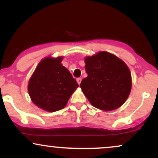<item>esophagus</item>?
I'll list each match as a JSON object with an SVG mask.
<instances>
[{"instance_id":"1","label":"esophagus","mask_w":158,"mask_h":158,"mask_svg":"<svg viewBox=\"0 0 158 158\" xmlns=\"http://www.w3.org/2000/svg\"><path fill=\"white\" fill-rule=\"evenodd\" d=\"M77 81L78 84L80 85V83H81V78H77Z\"/></svg>"}]
</instances>
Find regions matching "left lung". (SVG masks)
Returning a JSON list of instances; mask_svg holds the SVG:
<instances>
[{"instance_id": "8db88e82", "label": "left lung", "mask_w": 158, "mask_h": 158, "mask_svg": "<svg viewBox=\"0 0 158 158\" xmlns=\"http://www.w3.org/2000/svg\"><path fill=\"white\" fill-rule=\"evenodd\" d=\"M88 77L80 88L90 104L109 111L126 101L131 90V75L126 63L110 52L101 51L85 59Z\"/></svg>"}]
</instances>
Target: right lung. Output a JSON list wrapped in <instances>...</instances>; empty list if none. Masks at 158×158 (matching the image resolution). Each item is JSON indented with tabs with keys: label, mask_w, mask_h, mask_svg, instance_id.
Listing matches in <instances>:
<instances>
[{
	"label": "right lung",
	"mask_w": 158,
	"mask_h": 158,
	"mask_svg": "<svg viewBox=\"0 0 158 158\" xmlns=\"http://www.w3.org/2000/svg\"><path fill=\"white\" fill-rule=\"evenodd\" d=\"M62 59V56L43 59L29 81L28 92L31 100L46 111L64 108L79 87L70 71L61 64Z\"/></svg>",
	"instance_id": "add662e5"
}]
</instances>
